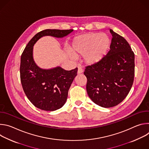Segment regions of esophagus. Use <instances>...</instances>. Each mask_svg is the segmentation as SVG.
Wrapping results in <instances>:
<instances>
[{"label":"esophagus","instance_id":"esophagus-1","mask_svg":"<svg viewBox=\"0 0 149 149\" xmlns=\"http://www.w3.org/2000/svg\"><path fill=\"white\" fill-rule=\"evenodd\" d=\"M82 72H83V70H82V68L78 67V72H77L78 74H80L82 73Z\"/></svg>","mask_w":149,"mask_h":149}]
</instances>
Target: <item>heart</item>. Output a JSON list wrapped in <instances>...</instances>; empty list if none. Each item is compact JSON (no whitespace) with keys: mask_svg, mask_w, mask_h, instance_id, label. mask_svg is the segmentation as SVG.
<instances>
[{"mask_svg":"<svg viewBox=\"0 0 149 149\" xmlns=\"http://www.w3.org/2000/svg\"><path fill=\"white\" fill-rule=\"evenodd\" d=\"M111 41L105 33L91 32L75 38L72 46L73 54L84 55V60L88 65H93L100 61L107 53ZM72 57L74 56L72 55Z\"/></svg>","mask_w":149,"mask_h":149,"instance_id":"obj_1","label":"heart"}]
</instances>
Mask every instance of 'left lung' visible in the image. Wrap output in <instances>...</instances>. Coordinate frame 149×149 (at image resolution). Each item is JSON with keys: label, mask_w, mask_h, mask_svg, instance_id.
Listing matches in <instances>:
<instances>
[{"label": "left lung", "mask_w": 149, "mask_h": 149, "mask_svg": "<svg viewBox=\"0 0 149 149\" xmlns=\"http://www.w3.org/2000/svg\"><path fill=\"white\" fill-rule=\"evenodd\" d=\"M110 51L98 62L87 66V91L96 104L105 108L122 102L129 93L134 77V54L121 36L110 29Z\"/></svg>", "instance_id": "left-lung-1"}]
</instances>
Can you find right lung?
I'll use <instances>...</instances> for the list:
<instances>
[{
  "label": "right lung",
  "mask_w": 149,
  "mask_h": 149,
  "mask_svg": "<svg viewBox=\"0 0 149 149\" xmlns=\"http://www.w3.org/2000/svg\"><path fill=\"white\" fill-rule=\"evenodd\" d=\"M73 29H45L28 42L20 58V77L23 90L36 107L45 111L56 110L66 102L68 90L77 75L78 68L66 71L60 67L50 70L38 67L33 59V47L44 36H65Z\"/></svg>",
  "instance_id": "right-lung-1"
}]
</instances>
